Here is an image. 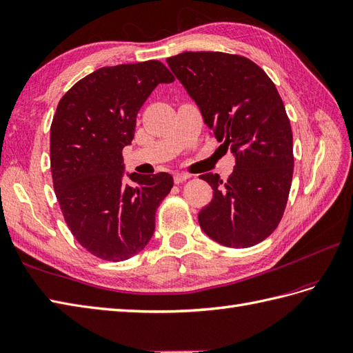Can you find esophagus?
Instances as JSON below:
<instances>
[{
  "mask_svg": "<svg viewBox=\"0 0 353 353\" xmlns=\"http://www.w3.org/2000/svg\"><path fill=\"white\" fill-rule=\"evenodd\" d=\"M189 177H191V176H189L188 173H176L174 174V183H183L185 182V180H188Z\"/></svg>",
  "mask_w": 353,
  "mask_h": 353,
  "instance_id": "esophagus-1",
  "label": "esophagus"
}]
</instances>
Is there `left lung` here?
Returning <instances> with one entry per match:
<instances>
[{
  "instance_id": "8db88e82",
  "label": "left lung",
  "mask_w": 353,
  "mask_h": 353,
  "mask_svg": "<svg viewBox=\"0 0 353 353\" xmlns=\"http://www.w3.org/2000/svg\"><path fill=\"white\" fill-rule=\"evenodd\" d=\"M167 64L236 158L227 182L200 176L213 188V200L198 213L200 227L222 246H255L277 228L292 183V130L282 98L265 71L245 57L183 52Z\"/></svg>"
}]
</instances>
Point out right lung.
<instances>
[{
  "mask_svg": "<svg viewBox=\"0 0 353 353\" xmlns=\"http://www.w3.org/2000/svg\"><path fill=\"white\" fill-rule=\"evenodd\" d=\"M174 82L159 61L103 67L61 98L50 126V170L62 214L90 254L125 261L146 248L155 213L173 188L168 173H126L122 149L159 83Z\"/></svg>",
  "mask_w": 353,
  "mask_h": 353,
  "instance_id": "1",
  "label": "right lung"
}]
</instances>
